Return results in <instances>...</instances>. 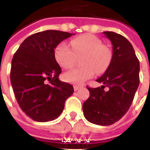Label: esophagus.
Listing matches in <instances>:
<instances>
[{
	"label": "esophagus",
	"instance_id": "obj_1",
	"mask_svg": "<svg viewBox=\"0 0 150 150\" xmlns=\"http://www.w3.org/2000/svg\"><path fill=\"white\" fill-rule=\"evenodd\" d=\"M79 88H80V86L74 85V90H75V91H77V90H79Z\"/></svg>",
	"mask_w": 150,
	"mask_h": 150
}]
</instances>
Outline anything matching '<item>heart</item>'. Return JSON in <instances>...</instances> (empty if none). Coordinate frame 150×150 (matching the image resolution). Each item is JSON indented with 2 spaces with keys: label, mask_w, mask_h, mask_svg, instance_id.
<instances>
[{
  "label": "heart",
  "mask_w": 150,
  "mask_h": 150,
  "mask_svg": "<svg viewBox=\"0 0 150 150\" xmlns=\"http://www.w3.org/2000/svg\"><path fill=\"white\" fill-rule=\"evenodd\" d=\"M71 46L61 43L55 50V58L62 67H72L76 57L83 56L80 68L72 69L63 75L66 82L73 84H80L93 78L97 74L104 73L110 64L112 53L106 46L102 45L100 39L95 35L85 34L73 39Z\"/></svg>",
  "instance_id": "heart-1"
}]
</instances>
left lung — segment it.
I'll use <instances>...</instances> for the list:
<instances>
[{"mask_svg": "<svg viewBox=\"0 0 150 150\" xmlns=\"http://www.w3.org/2000/svg\"><path fill=\"white\" fill-rule=\"evenodd\" d=\"M103 34L113 45L111 62L104 75L97 79L103 85L87 87L90 96L83 104V111L88 122L108 126L119 121L129 110L140 83V62L124 36L113 31ZM105 86L109 88L107 91Z\"/></svg>", "mask_w": 150, "mask_h": 150, "instance_id": "1", "label": "left lung"}]
</instances>
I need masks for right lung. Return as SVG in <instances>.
<instances>
[{"mask_svg": "<svg viewBox=\"0 0 150 150\" xmlns=\"http://www.w3.org/2000/svg\"><path fill=\"white\" fill-rule=\"evenodd\" d=\"M72 33L48 30L28 36L11 62L10 81L21 110L36 122L57 119L65 101L74 93L73 86L58 79L62 69L54 50Z\"/></svg>", "mask_w": 150, "mask_h": 150, "instance_id": "right-lung-1", "label": "right lung"}]
</instances>
